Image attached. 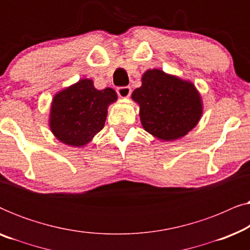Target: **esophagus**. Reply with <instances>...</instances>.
<instances>
[{
	"label": "esophagus",
	"instance_id": "1",
	"mask_svg": "<svg viewBox=\"0 0 250 250\" xmlns=\"http://www.w3.org/2000/svg\"><path fill=\"white\" fill-rule=\"evenodd\" d=\"M116 91H117V94L121 98H128L132 93V90L129 86H119Z\"/></svg>",
	"mask_w": 250,
	"mask_h": 250
}]
</instances>
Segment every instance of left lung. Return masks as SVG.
I'll return each instance as SVG.
<instances>
[{"instance_id":"obj_1","label":"left lung","mask_w":250,"mask_h":250,"mask_svg":"<svg viewBox=\"0 0 250 250\" xmlns=\"http://www.w3.org/2000/svg\"><path fill=\"white\" fill-rule=\"evenodd\" d=\"M132 98L140 104L143 128L164 141L182 138L203 114L194 85L159 69L146 71L142 85L134 90Z\"/></svg>"}]
</instances>
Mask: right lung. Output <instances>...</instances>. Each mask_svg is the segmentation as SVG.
Instances as JSON below:
<instances>
[{"instance_id": "1", "label": "right lung", "mask_w": 250, "mask_h": 250, "mask_svg": "<svg viewBox=\"0 0 250 250\" xmlns=\"http://www.w3.org/2000/svg\"><path fill=\"white\" fill-rule=\"evenodd\" d=\"M116 100L112 88L97 90L91 80H81L53 98L51 131L68 146H83L104 128L108 105Z\"/></svg>"}]
</instances>
